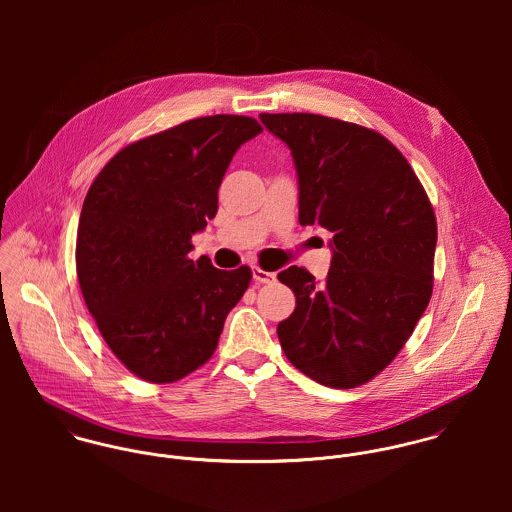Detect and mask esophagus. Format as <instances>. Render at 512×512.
Returning a JSON list of instances; mask_svg holds the SVG:
<instances>
[{
    "instance_id": "esophagus-1",
    "label": "esophagus",
    "mask_w": 512,
    "mask_h": 512,
    "mask_svg": "<svg viewBox=\"0 0 512 512\" xmlns=\"http://www.w3.org/2000/svg\"><path fill=\"white\" fill-rule=\"evenodd\" d=\"M252 278H254L256 284H274L276 282V274L266 272V270H262L258 266L252 268Z\"/></svg>"
}]
</instances>
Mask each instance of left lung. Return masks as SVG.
I'll use <instances>...</instances> for the list:
<instances>
[{
    "label": "left lung",
    "instance_id": "obj_1",
    "mask_svg": "<svg viewBox=\"0 0 512 512\" xmlns=\"http://www.w3.org/2000/svg\"><path fill=\"white\" fill-rule=\"evenodd\" d=\"M292 149L299 224L333 234L319 284L292 266L278 280L295 309L278 325L297 370L329 388H357L394 361L434 290L438 222L406 157L365 126L319 114H260Z\"/></svg>",
    "mask_w": 512,
    "mask_h": 512
}]
</instances>
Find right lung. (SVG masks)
<instances>
[{
    "label": "right lung",
    "mask_w": 512,
    "mask_h": 512,
    "mask_svg": "<svg viewBox=\"0 0 512 512\" xmlns=\"http://www.w3.org/2000/svg\"><path fill=\"white\" fill-rule=\"evenodd\" d=\"M248 116L183 122L120 149L90 185L78 220L76 276L112 353L138 378L165 384L205 365L252 270L189 258L191 236L215 219L219 187Z\"/></svg>",
    "instance_id": "right-lung-1"
}]
</instances>
